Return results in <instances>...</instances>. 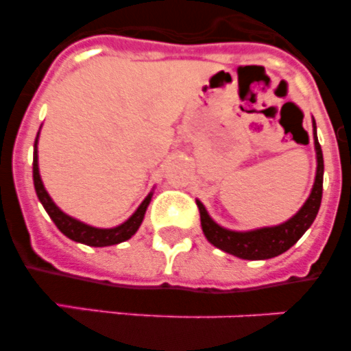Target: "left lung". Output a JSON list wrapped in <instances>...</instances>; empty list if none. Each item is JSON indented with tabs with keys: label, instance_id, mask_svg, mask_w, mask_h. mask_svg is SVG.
<instances>
[{
	"label": "left lung",
	"instance_id": "left-lung-1",
	"mask_svg": "<svg viewBox=\"0 0 351 351\" xmlns=\"http://www.w3.org/2000/svg\"><path fill=\"white\" fill-rule=\"evenodd\" d=\"M313 138H315L316 151L315 184H313L308 200L304 202L299 213L291 216L288 221L276 226H263V228L250 232L228 230V228H223L214 221L207 214L204 204L197 200L204 235L213 246L243 260H267L290 250L302 237L304 232L308 230L315 221L322 204V191H324V154H322V147L318 144V137H316L315 119H313Z\"/></svg>",
	"mask_w": 351,
	"mask_h": 351
}]
</instances>
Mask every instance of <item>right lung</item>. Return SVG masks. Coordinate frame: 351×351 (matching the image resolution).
I'll return each mask as SVG.
<instances>
[{"label":"right lung","instance_id":"right-lung-1","mask_svg":"<svg viewBox=\"0 0 351 351\" xmlns=\"http://www.w3.org/2000/svg\"><path fill=\"white\" fill-rule=\"evenodd\" d=\"M38 135L35 138V151H33V182H35V190L38 195V200L42 202L43 209L47 210V214L51 216L52 221L56 223V226L60 228L61 234L66 235L68 239L75 241V243L88 244V246L95 247H104V246H114V244L125 243L128 241L132 235H135V232L138 230L142 219H144L145 209H147L149 202H151V197L153 193H149L144 198V202L138 206V209L126 219L123 225L114 226V228H96V226L86 225V223L79 221V219L71 218L68 214H64L60 207L52 202V198L49 197L47 190L43 188L42 178H40L38 172Z\"/></svg>","mask_w":351,"mask_h":351}]
</instances>
